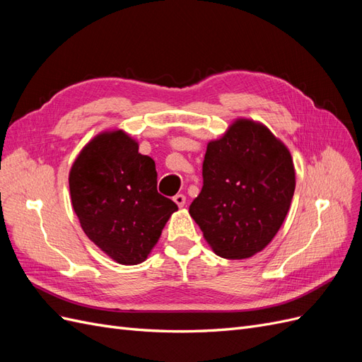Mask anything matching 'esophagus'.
Returning <instances> with one entry per match:
<instances>
[{"label":"esophagus","instance_id":"1","mask_svg":"<svg viewBox=\"0 0 362 362\" xmlns=\"http://www.w3.org/2000/svg\"><path fill=\"white\" fill-rule=\"evenodd\" d=\"M173 202L177 204L180 208H182L185 205V196L184 194H177L173 196Z\"/></svg>","mask_w":362,"mask_h":362}]
</instances>
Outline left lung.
Returning a JSON list of instances; mask_svg holds the SVG:
<instances>
[{
	"mask_svg": "<svg viewBox=\"0 0 362 362\" xmlns=\"http://www.w3.org/2000/svg\"><path fill=\"white\" fill-rule=\"evenodd\" d=\"M204 185L190 216L218 257L245 259L279 231L296 187L288 148L261 122L240 117L208 141Z\"/></svg>",
	"mask_w": 362,
	"mask_h": 362,
	"instance_id": "obj_1",
	"label": "left lung"
}]
</instances>
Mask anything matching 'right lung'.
<instances>
[{"instance_id": "obj_1", "label": "right lung", "mask_w": 362, "mask_h": 362, "mask_svg": "<svg viewBox=\"0 0 362 362\" xmlns=\"http://www.w3.org/2000/svg\"><path fill=\"white\" fill-rule=\"evenodd\" d=\"M74 211L84 234L119 264L144 262L177 204L157 192L156 163L124 129L103 131L69 172Z\"/></svg>"}]
</instances>
